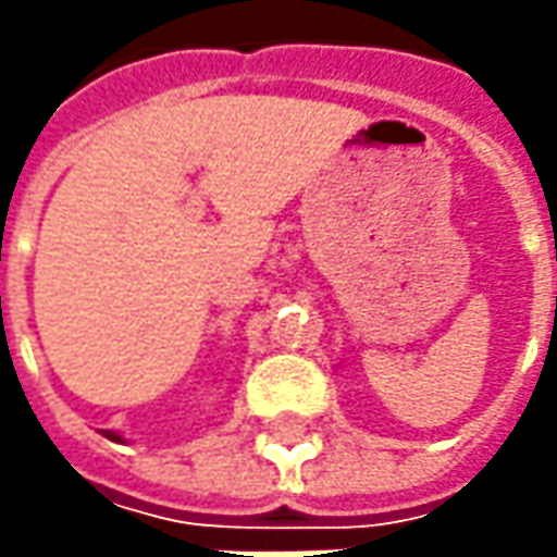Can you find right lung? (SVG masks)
Segmentation results:
<instances>
[{
	"instance_id": "1",
	"label": "right lung",
	"mask_w": 557,
	"mask_h": 557,
	"mask_svg": "<svg viewBox=\"0 0 557 557\" xmlns=\"http://www.w3.org/2000/svg\"><path fill=\"white\" fill-rule=\"evenodd\" d=\"M101 434H104L108 440H114V443H123V437H120L117 431H101Z\"/></svg>"
}]
</instances>
